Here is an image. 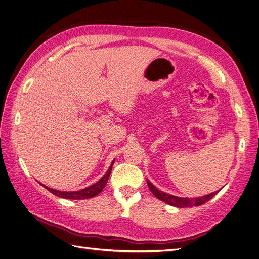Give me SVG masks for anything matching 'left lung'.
<instances>
[{
    "label": "left lung",
    "instance_id": "1",
    "mask_svg": "<svg viewBox=\"0 0 259 259\" xmlns=\"http://www.w3.org/2000/svg\"><path fill=\"white\" fill-rule=\"evenodd\" d=\"M147 186H149L151 192L154 194L155 197H157L159 200H161L169 205H173L176 207H191V206L201 205V204L205 203L206 201L211 200L213 197L218 193V191H217L215 193H211V194L202 196V197H197V198H182V197H177L174 195L166 194L162 191H159L156 187L153 186V184L149 180H147Z\"/></svg>",
    "mask_w": 259,
    "mask_h": 259
}]
</instances>
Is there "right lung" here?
<instances>
[{
	"instance_id": "1",
	"label": "right lung",
	"mask_w": 259,
	"mask_h": 259,
	"mask_svg": "<svg viewBox=\"0 0 259 259\" xmlns=\"http://www.w3.org/2000/svg\"><path fill=\"white\" fill-rule=\"evenodd\" d=\"M114 161L112 162V165L109 166L108 170L106 173L103 175V177L99 180L97 181L96 183H94L93 186L89 187V188H85L83 190L80 191H75V192H63V191H57L55 189H51L44 184L42 186L48 190L51 193H53L54 195L61 197V198H65V199H73V200H81V199H88V198H93L96 195H98L99 193H101L104 189V187L106 186V182L108 180V177L110 175V171H112V167H113Z\"/></svg>"
}]
</instances>
